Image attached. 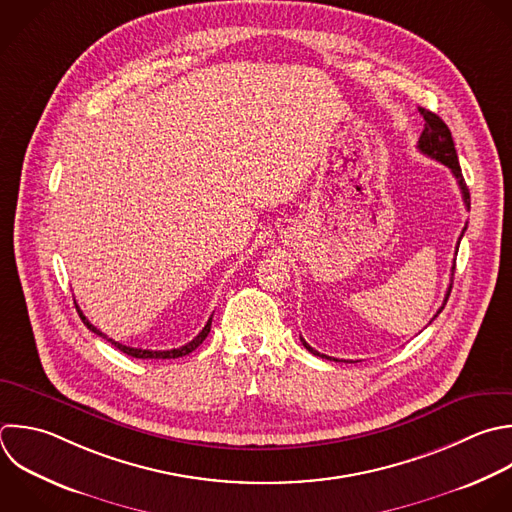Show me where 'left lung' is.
Wrapping results in <instances>:
<instances>
[{"label":"left lung","mask_w":512,"mask_h":512,"mask_svg":"<svg viewBox=\"0 0 512 512\" xmlns=\"http://www.w3.org/2000/svg\"><path fill=\"white\" fill-rule=\"evenodd\" d=\"M420 114H422V118H424V130H422L420 140H418V150H420L424 156L438 160L440 164H444V166L452 172V176L456 178V182H458V186H460L464 206H466V210H470V192H468L466 182H464V178H462L460 164H458V156H456L454 142H452V134H450L448 126H446L436 114H432V112H428V110H424V108H420ZM464 230H466V226H464ZM464 230H462V234H464ZM462 234H460V238H462ZM458 244H460V242H458ZM458 244H456V252H458ZM452 276H454V266H452ZM450 290H452V284L448 286L446 296H444V302H442V306L438 308V312L434 314V318L442 312V308H444V304H446V300H448V296H450ZM434 318H432V320H434ZM432 320H430V322H432ZM300 340H302L304 348L310 350L312 354H316V356H320V358H330V356H326V354L316 352L312 346H308V342H306L304 338H300ZM330 360H336V358H330Z\"/></svg>","instance_id":"8db88e82"}]
</instances>
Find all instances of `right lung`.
<instances>
[{
    "label": "right lung",
    "mask_w": 512,
    "mask_h": 512,
    "mask_svg": "<svg viewBox=\"0 0 512 512\" xmlns=\"http://www.w3.org/2000/svg\"><path fill=\"white\" fill-rule=\"evenodd\" d=\"M76 308H78V312H80V318H82V322L94 332V334H98V336H102V338H106L108 342H112V346H116L118 350H122L124 354H128V356H134V358H154V360H158V358H162V360H166V358H180V356H186V354H190L192 350H196L204 340H206V336H208V332H210V326H212V318L206 322V326L202 328V332L194 338V340H190L188 344H184V346H180V348H172V350H142V348H132V346H126V344H120V342H116V340H112V338H108L104 332H100L86 316H84V312L80 310V306L76 304Z\"/></svg>",
    "instance_id": "right-lung-1"
}]
</instances>
